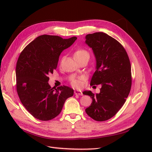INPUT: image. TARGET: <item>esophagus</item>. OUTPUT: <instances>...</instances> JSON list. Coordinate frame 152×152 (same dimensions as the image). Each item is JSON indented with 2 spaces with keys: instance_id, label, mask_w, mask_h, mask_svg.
<instances>
[{
  "instance_id": "34e87169",
  "label": "esophagus",
  "mask_w": 152,
  "mask_h": 152,
  "mask_svg": "<svg viewBox=\"0 0 152 152\" xmlns=\"http://www.w3.org/2000/svg\"><path fill=\"white\" fill-rule=\"evenodd\" d=\"M74 93L75 95H79V96L83 95V94H82V92L81 91H79V90H75Z\"/></svg>"
}]
</instances>
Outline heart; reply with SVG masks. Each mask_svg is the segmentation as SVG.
Here are the masks:
<instances>
[{"label":"heart","mask_w":152,"mask_h":152,"mask_svg":"<svg viewBox=\"0 0 152 152\" xmlns=\"http://www.w3.org/2000/svg\"><path fill=\"white\" fill-rule=\"evenodd\" d=\"M85 55H89V56L88 52L84 49H77L74 53V57L75 59L81 58L82 56H85ZM71 84L72 86L75 87H79L82 84L81 80L80 79H73L71 80Z\"/></svg>","instance_id":"b5f03b06"}]
</instances>
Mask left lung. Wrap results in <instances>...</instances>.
I'll use <instances>...</instances> for the list:
<instances>
[{"label":"left lung","mask_w":152,"mask_h":152,"mask_svg":"<svg viewBox=\"0 0 152 152\" xmlns=\"http://www.w3.org/2000/svg\"><path fill=\"white\" fill-rule=\"evenodd\" d=\"M86 44L93 49L96 61L90 85H102L98 94L91 91L82 93L93 100L86 112L96 121H104L118 112L130 93L132 79L129 58L122 45L103 32L87 35Z\"/></svg>","instance_id":"left-lung-1"}]
</instances>
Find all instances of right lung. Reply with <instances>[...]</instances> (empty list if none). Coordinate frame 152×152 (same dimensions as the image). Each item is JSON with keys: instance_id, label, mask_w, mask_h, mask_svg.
<instances>
[{"instance_id": "add662e5", "label": "right lung", "mask_w": 152, "mask_h": 152, "mask_svg": "<svg viewBox=\"0 0 152 152\" xmlns=\"http://www.w3.org/2000/svg\"><path fill=\"white\" fill-rule=\"evenodd\" d=\"M77 39L40 35L27 45L18 58L17 93L23 105L37 119L47 121L57 117L66 99L73 95V89L68 86L52 88L48 75L57 68L63 50L70 47Z\"/></svg>"}]
</instances>
